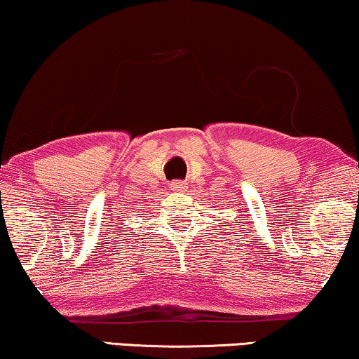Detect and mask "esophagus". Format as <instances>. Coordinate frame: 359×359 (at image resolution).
Segmentation results:
<instances>
[{
    "label": "esophagus",
    "mask_w": 359,
    "mask_h": 359,
    "mask_svg": "<svg viewBox=\"0 0 359 359\" xmlns=\"http://www.w3.org/2000/svg\"><path fill=\"white\" fill-rule=\"evenodd\" d=\"M170 190L172 192H185L187 190V184L184 180H174V182H170Z\"/></svg>",
    "instance_id": "1"
}]
</instances>
